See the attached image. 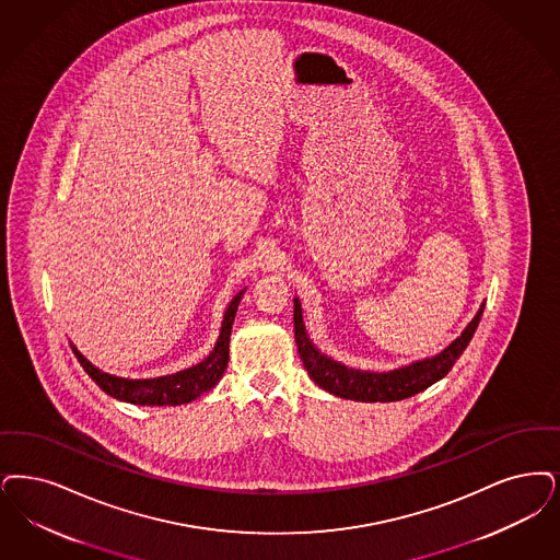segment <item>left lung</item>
Returning <instances> with one entry per match:
<instances>
[{
  "label": "left lung",
  "mask_w": 560,
  "mask_h": 560,
  "mask_svg": "<svg viewBox=\"0 0 560 560\" xmlns=\"http://www.w3.org/2000/svg\"><path fill=\"white\" fill-rule=\"evenodd\" d=\"M481 314H483V304L475 314V318L465 327V331L438 357L417 360L408 366L394 369L387 373H373V371L350 369L337 360L320 354L306 336L300 300L293 298V329H295L298 354L304 362V369L308 371V375L318 387L327 389L334 396L357 400V402H396V400L410 398L427 389L429 385H433L435 381L446 377L454 362L460 359V354L469 346L470 337L475 336Z\"/></svg>",
  "instance_id": "1"
}]
</instances>
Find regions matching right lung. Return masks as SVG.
I'll list each match as a JSON object with an SVG mask.
<instances>
[{"label":"right lung","mask_w":560,"mask_h":560,"mask_svg":"<svg viewBox=\"0 0 560 560\" xmlns=\"http://www.w3.org/2000/svg\"><path fill=\"white\" fill-rule=\"evenodd\" d=\"M244 291H240L226 306L224 313L223 327L221 336L210 352V357L201 360L200 364L179 371L175 375H164V377H154V380H125V377H114L97 366H93L90 360L85 359L72 343V352L85 373L91 380L100 385L102 392L113 396L116 400L122 402L139 404V406H179V404L191 402L200 398L201 394L210 392L221 377H223L226 362H229V337H231V327L233 318L237 313L240 300Z\"/></svg>","instance_id":"obj_1"}]
</instances>
